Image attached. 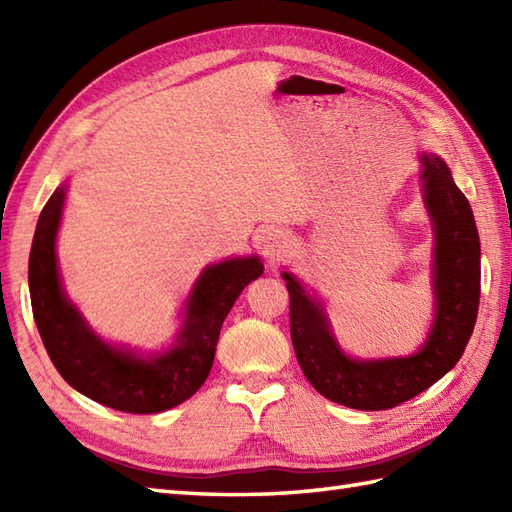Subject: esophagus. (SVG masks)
Returning <instances> with one entry per match:
<instances>
[{"label":"esophagus","instance_id":"1","mask_svg":"<svg viewBox=\"0 0 512 512\" xmlns=\"http://www.w3.org/2000/svg\"><path fill=\"white\" fill-rule=\"evenodd\" d=\"M259 248H262V253L270 262H279V259H284L290 253L292 237L288 231H281V228H268V231L259 235Z\"/></svg>","mask_w":512,"mask_h":512}]
</instances>
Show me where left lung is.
Masks as SVG:
<instances>
[{
  "label": "left lung",
  "instance_id": "8db88e82",
  "mask_svg": "<svg viewBox=\"0 0 512 512\" xmlns=\"http://www.w3.org/2000/svg\"><path fill=\"white\" fill-rule=\"evenodd\" d=\"M424 202L436 226V321L422 350L389 361L347 358L330 334L319 303L284 273L290 295V339L312 387L339 405L383 411L411 400L449 372L469 343L480 308V235L471 204L455 187L447 162L422 154Z\"/></svg>",
  "mask_w": 512,
  "mask_h": 512
}]
</instances>
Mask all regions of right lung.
<instances>
[{"instance_id": "1", "label": "right lung", "mask_w": 512, "mask_h": 512, "mask_svg": "<svg viewBox=\"0 0 512 512\" xmlns=\"http://www.w3.org/2000/svg\"><path fill=\"white\" fill-rule=\"evenodd\" d=\"M63 198L59 187L43 206L28 262L32 317L50 361L65 383L105 407L158 413L180 405L209 376L226 314L246 284L264 273L262 262L231 259L206 268L189 295L176 347L156 358H138L103 343L63 295L54 255Z\"/></svg>"}]
</instances>
